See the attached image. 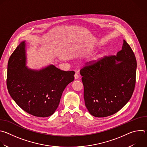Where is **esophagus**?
I'll return each mask as SVG.
<instances>
[{
  "label": "esophagus",
  "instance_id": "esophagus-1",
  "mask_svg": "<svg viewBox=\"0 0 147 147\" xmlns=\"http://www.w3.org/2000/svg\"><path fill=\"white\" fill-rule=\"evenodd\" d=\"M78 78H79V76H78V74H77V73H76V74H74V79H75V80H77Z\"/></svg>",
  "mask_w": 147,
  "mask_h": 147
}]
</instances>
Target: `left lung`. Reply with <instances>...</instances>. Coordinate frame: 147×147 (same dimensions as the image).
Wrapping results in <instances>:
<instances>
[{
    "instance_id": "obj_1",
    "label": "left lung",
    "mask_w": 147,
    "mask_h": 147,
    "mask_svg": "<svg viewBox=\"0 0 147 147\" xmlns=\"http://www.w3.org/2000/svg\"><path fill=\"white\" fill-rule=\"evenodd\" d=\"M136 69L134 53L124 39L116 56L105 57L82 69L84 98L90 113L104 117L120 111L133 93Z\"/></svg>"
}]
</instances>
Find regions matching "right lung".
I'll return each mask as SVG.
<instances>
[{"label":"right lung","mask_w":147,"mask_h":147,"mask_svg":"<svg viewBox=\"0 0 147 147\" xmlns=\"http://www.w3.org/2000/svg\"><path fill=\"white\" fill-rule=\"evenodd\" d=\"M26 40L21 42L10 56L7 65L9 94L23 110L46 117L54 113L65 88L74 81V71L60 70L53 65L32 69L27 63Z\"/></svg>","instance_id":"1"}]
</instances>
